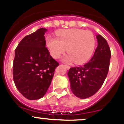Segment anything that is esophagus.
Returning <instances> with one entry per match:
<instances>
[{
  "label": "esophagus",
  "instance_id": "34e87169",
  "mask_svg": "<svg viewBox=\"0 0 124 124\" xmlns=\"http://www.w3.org/2000/svg\"><path fill=\"white\" fill-rule=\"evenodd\" d=\"M65 67H66V68H67V70H69L70 68V66H68V65H65Z\"/></svg>",
  "mask_w": 124,
  "mask_h": 124
}]
</instances>
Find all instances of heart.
Here are the masks:
<instances>
[{
  "instance_id": "b5f03b06",
  "label": "heart",
  "mask_w": 124,
  "mask_h": 124,
  "mask_svg": "<svg viewBox=\"0 0 124 124\" xmlns=\"http://www.w3.org/2000/svg\"><path fill=\"white\" fill-rule=\"evenodd\" d=\"M46 45L54 58H59L67 48L68 54L63 57V61L67 63L75 61L77 64H80L92 56L95 48V39L91 31L70 29L58 32L57 39L48 37Z\"/></svg>"
}]
</instances>
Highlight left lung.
I'll use <instances>...</instances> for the list:
<instances>
[{
  "mask_svg": "<svg viewBox=\"0 0 124 124\" xmlns=\"http://www.w3.org/2000/svg\"><path fill=\"white\" fill-rule=\"evenodd\" d=\"M98 46L90 61L84 66L70 68L68 76L74 96L86 99L100 89L107 76L111 52L107 40L97 34Z\"/></svg>",
  "mask_w": 124,
  "mask_h": 124,
  "instance_id": "left-lung-1",
  "label": "left lung"
}]
</instances>
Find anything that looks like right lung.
I'll use <instances>...</instances> for the list:
<instances>
[{"mask_svg":"<svg viewBox=\"0 0 124 124\" xmlns=\"http://www.w3.org/2000/svg\"><path fill=\"white\" fill-rule=\"evenodd\" d=\"M41 28L22 39L15 50L13 80L19 92L29 100L42 98L47 91L59 63L45 47Z\"/></svg>","mask_w":124,"mask_h":124,"instance_id":"right-lung-1","label":"right lung"}]
</instances>
